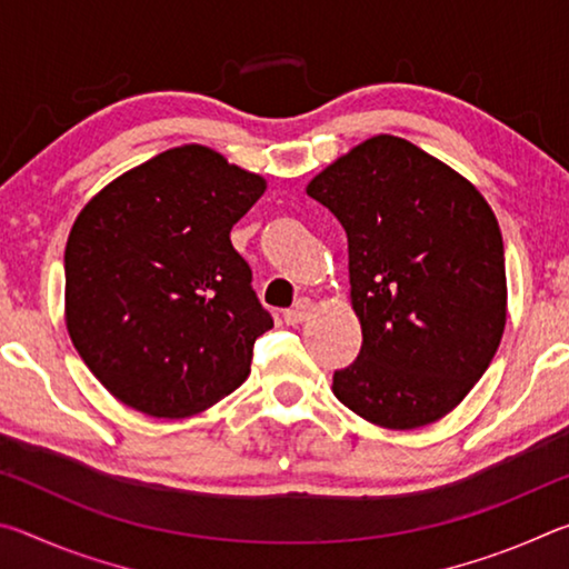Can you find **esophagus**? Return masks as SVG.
Segmentation results:
<instances>
[{"instance_id":"obj_1","label":"esophagus","mask_w":569,"mask_h":569,"mask_svg":"<svg viewBox=\"0 0 569 569\" xmlns=\"http://www.w3.org/2000/svg\"><path fill=\"white\" fill-rule=\"evenodd\" d=\"M311 301H308V298H301V301H298L293 308H288V311L283 313V321L288 323V326H298V323H303L306 319H308V313H311Z\"/></svg>"}]
</instances>
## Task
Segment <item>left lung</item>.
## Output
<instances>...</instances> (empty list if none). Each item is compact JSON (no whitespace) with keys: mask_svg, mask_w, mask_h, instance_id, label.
<instances>
[{"mask_svg":"<svg viewBox=\"0 0 569 569\" xmlns=\"http://www.w3.org/2000/svg\"><path fill=\"white\" fill-rule=\"evenodd\" d=\"M349 238L361 351L333 393L391 431L457 409L507 323L505 246L481 192L397 134H373L306 186Z\"/></svg>","mask_w":569,"mask_h":569,"instance_id":"left-lung-1","label":"left lung"}]
</instances>
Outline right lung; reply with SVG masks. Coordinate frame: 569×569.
<instances>
[{
  "label": "right lung",
  "mask_w": 569,
  "mask_h": 569,
  "mask_svg": "<svg viewBox=\"0 0 569 569\" xmlns=\"http://www.w3.org/2000/svg\"><path fill=\"white\" fill-rule=\"evenodd\" d=\"M268 182L208 146H180L108 182L64 248V323L77 353L124 407L182 419L250 373L271 329L230 243Z\"/></svg>",
  "instance_id": "obj_1"
}]
</instances>
